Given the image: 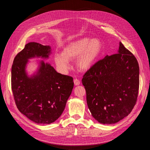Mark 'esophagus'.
I'll list each match as a JSON object with an SVG mask.
<instances>
[{
	"instance_id": "esophagus-1",
	"label": "esophagus",
	"mask_w": 150,
	"mask_h": 150,
	"mask_svg": "<svg viewBox=\"0 0 150 150\" xmlns=\"http://www.w3.org/2000/svg\"><path fill=\"white\" fill-rule=\"evenodd\" d=\"M74 84H75V86H78V85H80V80H78V79H75L74 80Z\"/></svg>"
}]
</instances>
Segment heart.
<instances>
[{"mask_svg":"<svg viewBox=\"0 0 150 150\" xmlns=\"http://www.w3.org/2000/svg\"><path fill=\"white\" fill-rule=\"evenodd\" d=\"M103 49V43L100 39L84 38L67 44L62 49L61 54H54V60L61 70L65 71L69 68V61L76 59V69L85 72L97 62Z\"/></svg>","mask_w":150,"mask_h":150,"instance_id":"b5f03b06","label":"heart"}]
</instances>
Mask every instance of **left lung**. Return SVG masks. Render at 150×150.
<instances>
[{
  "instance_id": "1",
  "label": "left lung",
  "mask_w": 150,
  "mask_h": 150,
  "mask_svg": "<svg viewBox=\"0 0 150 150\" xmlns=\"http://www.w3.org/2000/svg\"><path fill=\"white\" fill-rule=\"evenodd\" d=\"M92 115L102 124L115 123L130 114L139 88L137 59L120 42L118 53L97 62L82 79Z\"/></svg>"
}]
</instances>
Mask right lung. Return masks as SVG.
Wrapping results in <instances>:
<instances>
[{"mask_svg": "<svg viewBox=\"0 0 150 150\" xmlns=\"http://www.w3.org/2000/svg\"><path fill=\"white\" fill-rule=\"evenodd\" d=\"M50 47L31 42L15 57L11 67V89L19 111L36 123L50 124L64 111L72 93L73 78L58 73L48 63L40 62L38 72L26 73L28 59L48 58Z\"/></svg>", "mask_w": 150, "mask_h": 150, "instance_id": "right-lung-1", "label": "right lung"}]
</instances>
